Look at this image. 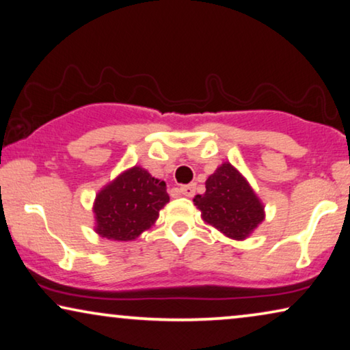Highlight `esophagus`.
<instances>
[{"label":"esophagus","mask_w":350,"mask_h":350,"mask_svg":"<svg viewBox=\"0 0 350 350\" xmlns=\"http://www.w3.org/2000/svg\"><path fill=\"white\" fill-rule=\"evenodd\" d=\"M195 190H196V187H195V184H187V185H180V189H179V191L184 196H193L195 195Z\"/></svg>","instance_id":"34e87169"}]
</instances>
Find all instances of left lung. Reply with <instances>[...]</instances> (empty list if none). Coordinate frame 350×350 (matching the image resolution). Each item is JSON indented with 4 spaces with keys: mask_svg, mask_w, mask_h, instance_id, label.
<instances>
[{
    "mask_svg": "<svg viewBox=\"0 0 350 350\" xmlns=\"http://www.w3.org/2000/svg\"><path fill=\"white\" fill-rule=\"evenodd\" d=\"M193 201L206 222L233 239L247 238L265 217L257 195L230 163L208 177L204 195H196Z\"/></svg>",
    "mask_w": 350,
    "mask_h": 350,
    "instance_id": "1",
    "label": "left lung"
}]
</instances>
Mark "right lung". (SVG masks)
Here are the masks:
<instances>
[{
  "label": "right lung",
  "instance_id": "right-lung-1",
  "mask_svg": "<svg viewBox=\"0 0 350 350\" xmlns=\"http://www.w3.org/2000/svg\"><path fill=\"white\" fill-rule=\"evenodd\" d=\"M170 201L163 180L135 166L106 185L95 200L96 233L114 241L136 239Z\"/></svg>",
  "mask_w": 350,
  "mask_h": 350
}]
</instances>
